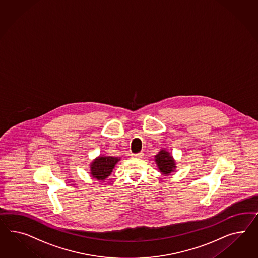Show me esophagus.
<instances>
[{
	"mask_svg": "<svg viewBox=\"0 0 258 258\" xmlns=\"http://www.w3.org/2000/svg\"><path fill=\"white\" fill-rule=\"evenodd\" d=\"M143 156H144V153H143L142 152L133 154V157H135V158H143Z\"/></svg>",
	"mask_w": 258,
	"mask_h": 258,
	"instance_id": "obj_1",
	"label": "esophagus"
}]
</instances>
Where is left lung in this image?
Segmentation results:
<instances>
[{
	"label": "left lung",
	"instance_id": "1",
	"mask_svg": "<svg viewBox=\"0 0 258 258\" xmlns=\"http://www.w3.org/2000/svg\"><path fill=\"white\" fill-rule=\"evenodd\" d=\"M155 162L160 172L165 176L175 171V168H176L175 160L172 157L171 154L166 152L165 150H161L158 152V154L155 155Z\"/></svg>",
	"mask_w": 258,
	"mask_h": 258
}]
</instances>
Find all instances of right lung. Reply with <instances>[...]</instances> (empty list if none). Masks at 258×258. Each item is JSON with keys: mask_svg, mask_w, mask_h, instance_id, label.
Segmentation results:
<instances>
[{"mask_svg": "<svg viewBox=\"0 0 258 258\" xmlns=\"http://www.w3.org/2000/svg\"><path fill=\"white\" fill-rule=\"evenodd\" d=\"M120 159L112 156H99L91 164V175L97 180L106 179Z\"/></svg>", "mask_w": 258, "mask_h": 258, "instance_id": "right-lung-1", "label": "right lung"}]
</instances>
